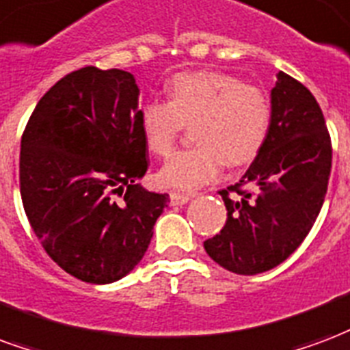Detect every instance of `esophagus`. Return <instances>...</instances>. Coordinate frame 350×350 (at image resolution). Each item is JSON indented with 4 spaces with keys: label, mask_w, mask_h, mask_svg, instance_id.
Segmentation results:
<instances>
[{
    "label": "esophagus",
    "mask_w": 350,
    "mask_h": 350,
    "mask_svg": "<svg viewBox=\"0 0 350 350\" xmlns=\"http://www.w3.org/2000/svg\"><path fill=\"white\" fill-rule=\"evenodd\" d=\"M193 196L191 195H183V193H170V204L172 206H183V204H187Z\"/></svg>",
    "instance_id": "34e87169"
}]
</instances>
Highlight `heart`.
I'll use <instances>...</instances> for the list:
<instances>
[{
	"label": "heart",
	"mask_w": 350,
	"mask_h": 350,
	"mask_svg": "<svg viewBox=\"0 0 350 350\" xmlns=\"http://www.w3.org/2000/svg\"><path fill=\"white\" fill-rule=\"evenodd\" d=\"M146 148L157 157L174 150L185 124H193V148L178 152L159 170L163 185L193 191L215 180L222 161L239 167L254 159L267 139V94L221 72H187L168 83V102L152 98L139 113Z\"/></svg>",
	"instance_id": "1"
}]
</instances>
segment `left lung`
Masks as SVG:
<instances>
[{
    "instance_id": "obj_1",
    "label": "left lung",
    "mask_w": 350,
    "mask_h": 350,
    "mask_svg": "<svg viewBox=\"0 0 350 350\" xmlns=\"http://www.w3.org/2000/svg\"><path fill=\"white\" fill-rule=\"evenodd\" d=\"M330 168L332 146L319 103L302 83L278 72L267 139L239 183L221 191L228 219L204 241L209 258L248 276L280 265L310 234Z\"/></svg>"
}]
</instances>
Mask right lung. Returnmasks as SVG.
Segmentation results:
<instances>
[{
  "label": "right lung",
  "mask_w": 350,
  "mask_h": 350,
  "mask_svg": "<svg viewBox=\"0 0 350 350\" xmlns=\"http://www.w3.org/2000/svg\"><path fill=\"white\" fill-rule=\"evenodd\" d=\"M139 87L124 70L85 66L40 98L20 148L33 232L77 280L111 284L139 265L168 195L150 193Z\"/></svg>",
  "instance_id": "obj_1"
}]
</instances>
